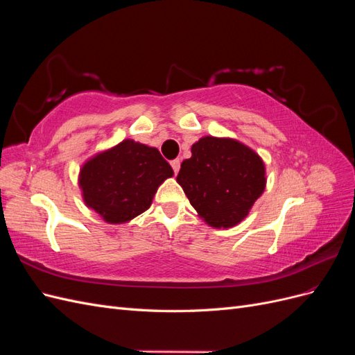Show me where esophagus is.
<instances>
[{
  "label": "esophagus",
  "mask_w": 355,
  "mask_h": 355,
  "mask_svg": "<svg viewBox=\"0 0 355 355\" xmlns=\"http://www.w3.org/2000/svg\"><path fill=\"white\" fill-rule=\"evenodd\" d=\"M170 164H171V167H173V171H175V173H178L179 168H180V161H179V159H171V161H170Z\"/></svg>",
  "instance_id": "1"
}]
</instances>
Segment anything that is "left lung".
Instances as JSON below:
<instances>
[{"instance_id":"left-lung-1","label":"left lung","mask_w":355,"mask_h":355,"mask_svg":"<svg viewBox=\"0 0 355 355\" xmlns=\"http://www.w3.org/2000/svg\"><path fill=\"white\" fill-rule=\"evenodd\" d=\"M180 164L178 184L209 227L227 230L247 218L266 187L261 155L232 137L202 136Z\"/></svg>"}]
</instances>
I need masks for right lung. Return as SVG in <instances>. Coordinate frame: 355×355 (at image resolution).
Returning <instances> with one entry per match:
<instances>
[{"instance_id":"obj_1","label":"right lung","mask_w":355,"mask_h":355,"mask_svg":"<svg viewBox=\"0 0 355 355\" xmlns=\"http://www.w3.org/2000/svg\"><path fill=\"white\" fill-rule=\"evenodd\" d=\"M173 175L157 148L124 139L85 161L78 187L85 206L120 225L151 207L158 187Z\"/></svg>"}]
</instances>
